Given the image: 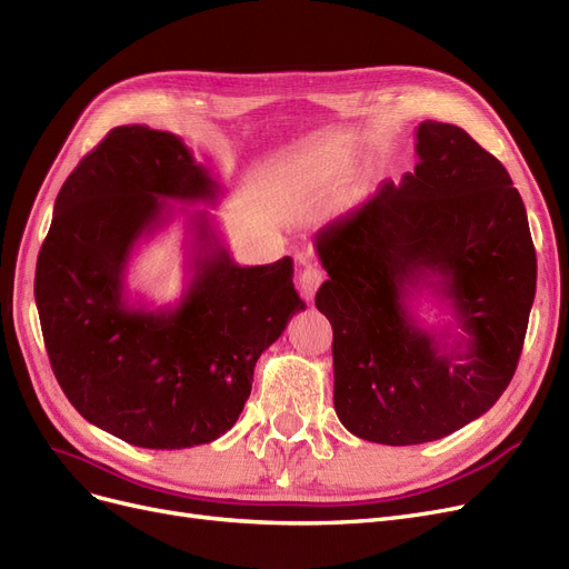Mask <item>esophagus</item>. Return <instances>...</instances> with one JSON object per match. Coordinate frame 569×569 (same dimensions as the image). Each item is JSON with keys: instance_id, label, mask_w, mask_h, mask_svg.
I'll use <instances>...</instances> for the list:
<instances>
[{"instance_id": "obj_1", "label": "esophagus", "mask_w": 569, "mask_h": 569, "mask_svg": "<svg viewBox=\"0 0 569 569\" xmlns=\"http://www.w3.org/2000/svg\"><path fill=\"white\" fill-rule=\"evenodd\" d=\"M323 279H326L323 269H321L317 262L305 260V269H302V273H300V292H302V298H305V300H311L313 292H317L319 286L323 283Z\"/></svg>"}]
</instances>
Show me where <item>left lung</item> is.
I'll return each mask as SVG.
<instances>
[{"instance_id": "obj_1", "label": "left lung", "mask_w": 569, "mask_h": 569, "mask_svg": "<svg viewBox=\"0 0 569 569\" xmlns=\"http://www.w3.org/2000/svg\"><path fill=\"white\" fill-rule=\"evenodd\" d=\"M417 166L323 227L335 412L363 440L417 446L488 412L516 372L537 290L525 203L507 168L459 126L422 121ZM433 289L457 339L427 331L409 300ZM451 342L448 343L447 340Z\"/></svg>"}]
</instances>
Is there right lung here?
<instances>
[{
  "mask_svg": "<svg viewBox=\"0 0 569 569\" xmlns=\"http://www.w3.org/2000/svg\"><path fill=\"white\" fill-rule=\"evenodd\" d=\"M218 197L178 136L140 123L104 136L56 197L34 273L49 361L79 415L131 446L182 450L229 431L260 353L305 309L290 258L239 267L203 210L189 216L180 302L123 296L136 246L173 216L171 201Z\"/></svg>",
  "mask_w": 569,
  "mask_h": 569,
  "instance_id": "right-lung-1",
  "label": "right lung"
}]
</instances>
